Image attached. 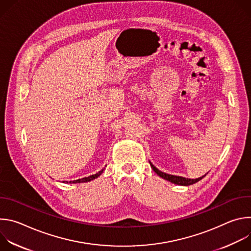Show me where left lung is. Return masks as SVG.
<instances>
[{"instance_id":"obj_1","label":"left lung","mask_w":251,"mask_h":251,"mask_svg":"<svg viewBox=\"0 0 251 251\" xmlns=\"http://www.w3.org/2000/svg\"><path fill=\"white\" fill-rule=\"evenodd\" d=\"M150 165H151V168L153 169V171L158 175L160 176L161 177L165 178V180L173 183V184H176V185H178V186H190V185H193V184H196L198 183L199 181H201L202 177L205 176H200L198 178H188V177H184V176H174V175H170V174H166L160 170H158L151 162H150Z\"/></svg>"}]
</instances>
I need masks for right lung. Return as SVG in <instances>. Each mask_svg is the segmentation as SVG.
Listing matches in <instances>:
<instances>
[{"mask_svg":"<svg viewBox=\"0 0 251 251\" xmlns=\"http://www.w3.org/2000/svg\"><path fill=\"white\" fill-rule=\"evenodd\" d=\"M104 169H105V168H104ZM104 169H102V170L99 171L98 173H96V174H94V175H91V176H85V177H82V178H78V180H75V181H69V184H80V183L90 182V181L94 180V178L98 177V176L103 173ZM63 183H67V184H68V182H63Z\"/></svg>","mask_w":251,"mask_h":251,"instance_id":"add662e5","label":"right lung"}]
</instances>
